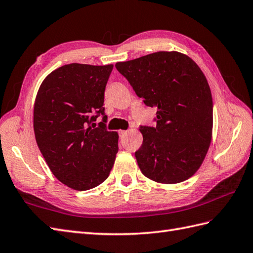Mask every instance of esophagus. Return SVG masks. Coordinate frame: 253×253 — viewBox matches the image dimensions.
<instances>
[{"mask_svg": "<svg viewBox=\"0 0 253 253\" xmlns=\"http://www.w3.org/2000/svg\"><path fill=\"white\" fill-rule=\"evenodd\" d=\"M127 132H128V130H120V135H121V138H122V137H124V135H125Z\"/></svg>", "mask_w": 253, "mask_h": 253, "instance_id": "34e87169", "label": "esophagus"}]
</instances>
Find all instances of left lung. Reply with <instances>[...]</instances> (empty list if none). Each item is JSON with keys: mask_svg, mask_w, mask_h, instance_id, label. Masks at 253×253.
Wrapping results in <instances>:
<instances>
[{"mask_svg": "<svg viewBox=\"0 0 253 253\" xmlns=\"http://www.w3.org/2000/svg\"><path fill=\"white\" fill-rule=\"evenodd\" d=\"M115 67L147 107L156 126H141L134 153L141 172L154 182L177 184L202 165L212 132V98L202 70L186 54L159 51Z\"/></svg>", "mask_w": 253, "mask_h": 253, "instance_id": "8db88e82", "label": "left lung"}]
</instances>
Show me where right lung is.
Masks as SVG:
<instances>
[{
  "label": "right lung",
  "mask_w": 253,
  "mask_h": 253,
  "mask_svg": "<svg viewBox=\"0 0 253 253\" xmlns=\"http://www.w3.org/2000/svg\"><path fill=\"white\" fill-rule=\"evenodd\" d=\"M113 65L73 63L53 70L34 103L37 145L53 175L69 188L92 189L108 178L119 134L108 131L103 100ZM99 115L103 122L96 126Z\"/></svg>",
  "instance_id": "1"
}]
</instances>
